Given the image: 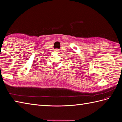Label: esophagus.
Here are the masks:
<instances>
[{"label":"esophagus","mask_w":122,"mask_h":122,"mask_svg":"<svg viewBox=\"0 0 122 122\" xmlns=\"http://www.w3.org/2000/svg\"><path fill=\"white\" fill-rule=\"evenodd\" d=\"M54 51L56 52H59V50L58 49H55V50H54Z\"/></svg>","instance_id":"obj_1"}]
</instances>
